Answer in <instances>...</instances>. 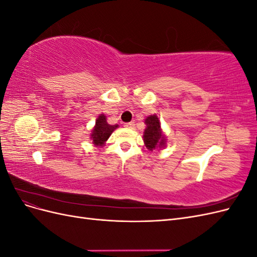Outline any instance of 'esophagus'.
I'll list each match as a JSON object with an SVG mask.
<instances>
[{"label":"esophagus","instance_id":"34e87169","mask_svg":"<svg viewBox=\"0 0 257 257\" xmlns=\"http://www.w3.org/2000/svg\"><path fill=\"white\" fill-rule=\"evenodd\" d=\"M124 126L127 127V128H134V127H135V122H127V123H124Z\"/></svg>","mask_w":257,"mask_h":257}]
</instances>
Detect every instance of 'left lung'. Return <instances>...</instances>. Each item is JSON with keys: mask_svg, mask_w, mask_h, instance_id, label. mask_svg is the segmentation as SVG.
<instances>
[{"mask_svg": "<svg viewBox=\"0 0 257 257\" xmlns=\"http://www.w3.org/2000/svg\"><path fill=\"white\" fill-rule=\"evenodd\" d=\"M146 130L144 134V142L147 149L153 151L158 148L165 147V137L162 134L161 123L158 115H150L145 120Z\"/></svg>", "mask_w": 257, "mask_h": 257, "instance_id": "8db88e82", "label": "left lung"}]
</instances>
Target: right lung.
<instances>
[{
	"label": "right lung",
	"mask_w": 257,
	"mask_h": 257,
	"mask_svg": "<svg viewBox=\"0 0 257 257\" xmlns=\"http://www.w3.org/2000/svg\"><path fill=\"white\" fill-rule=\"evenodd\" d=\"M116 127H118V124L110 125V124L107 123L106 116L104 114H99L91 134L92 143L95 146H103Z\"/></svg>",
	"instance_id": "right-lung-1"
}]
</instances>
